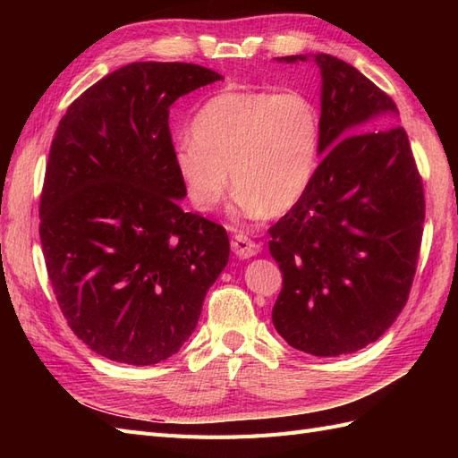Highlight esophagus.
<instances>
[{
	"mask_svg": "<svg viewBox=\"0 0 458 458\" xmlns=\"http://www.w3.org/2000/svg\"><path fill=\"white\" fill-rule=\"evenodd\" d=\"M231 248H233L234 256L241 258V259L252 258V256L259 254V250H261L258 242H254V241H250L248 237H244V234H237V237H234V239L231 241Z\"/></svg>",
	"mask_w": 458,
	"mask_h": 458,
	"instance_id": "1",
	"label": "esophagus"
}]
</instances>
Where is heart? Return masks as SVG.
<instances>
[{
	"instance_id": "1",
	"label": "heart",
	"mask_w": 458,
	"mask_h": 458,
	"mask_svg": "<svg viewBox=\"0 0 458 458\" xmlns=\"http://www.w3.org/2000/svg\"><path fill=\"white\" fill-rule=\"evenodd\" d=\"M321 155V116L298 91L225 89L208 99L175 147L174 168L191 204L212 212L231 187L234 212L281 216L303 199Z\"/></svg>"
}]
</instances>
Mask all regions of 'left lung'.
<instances>
[{"label": "left lung", "instance_id": "obj_1", "mask_svg": "<svg viewBox=\"0 0 458 458\" xmlns=\"http://www.w3.org/2000/svg\"><path fill=\"white\" fill-rule=\"evenodd\" d=\"M321 72V164L269 229L283 273L273 325L317 357L377 342L405 308L422 241L424 191L395 103L332 55H290Z\"/></svg>", "mask_w": 458, "mask_h": 458}]
</instances>
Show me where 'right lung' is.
<instances>
[{
    "instance_id": "add662e5",
    "label": "right lung",
    "mask_w": 458,
    "mask_h": 458,
    "mask_svg": "<svg viewBox=\"0 0 458 458\" xmlns=\"http://www.w3.org/2000/svg\"><path fill=\"white\" fill-rule=\"evenodd\" d=\"M224 76L131 63L68 106L39 200L53 293L74 335L110 361L155 365L195 332L229 259L225 229L183 212L170 106Z\"/></svg>"
}]
</instances>
